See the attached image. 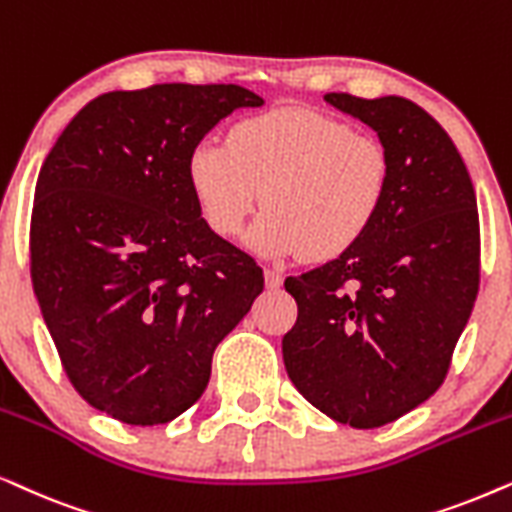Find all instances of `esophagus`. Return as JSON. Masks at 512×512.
I'll return each instance as SVG.
<instances>
[{"instance_id": "1", "label": "esophagus", "mask_w": 512, "mask_h": 512, "mask_svg": "<svg viewBox=\"0 0 512 512\" xmlns=\"http://www.w3.org/2000/svg\"><path fill=\"white\" fill-rule=\"evenodd\" d=\"M264 281H267V288H281V285H283V271L281 269H267V271H264Z\"/></svg>"}]
</instances>
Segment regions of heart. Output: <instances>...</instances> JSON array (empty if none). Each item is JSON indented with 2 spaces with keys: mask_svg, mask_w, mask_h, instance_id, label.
Here are the masks:
<instances>
[{
  "mask_svg": "<svg viewBox=\"0 0 512 512\" xmlns=\"http://www.w3.org/2000/svg\"><path fill=\"white\" fill-rule=\"evenodd\" d=\"M189 187L210 229L243 231L264 196L248 243L271 257L332 260L367 234L384 208L391 156L384 142L309 107H278L203 140L187 159Z\"/></svg>",
  "mask_w": 512,
  "mask_h": 512,
  "instance_id": "b5f03b06",
  "label": "heart"
}]
</instances>
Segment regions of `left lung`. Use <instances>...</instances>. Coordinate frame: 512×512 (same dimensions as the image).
Returning <instances> with one entry per match:
<instances>
[{
  "instance_id": "obj_1",
  "label": "left lung",
  "mask_w": 512,
  "mask_h": 512,
  "mask_svg": "<svg viewBox=\"0 0 512 512\" xmlns=\"http://www.w3.org/2000/svg\"><path fill=\"white\" fill-rule=\"evenodd\" d=\"M325 100L377 131L391 156L384 208L337 260L285 278L297 323L288 377L339 424L379 428L442 386L480 288V220L454 142L417 102Z\"/></svg>"
}]
</instances>
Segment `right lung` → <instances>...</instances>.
Returning a JSON list of instances; mask_svg holds the SVG:
<instances>
[{
	"instance_id": "1",
	"label": "right lung",
	"mask_w": 512,
	"mask_h": 512,
	"mask_svg": "<svg viewBox=\"0 0 512 512\" xmlns=\"http://www.w3.org/2000/svg\"><path fill=\"white\" fill-rule=\"evenodd\" d=\"M264 100L236 84H156L88 102L39 170L30 274L77 393L131 426L168 424L210 379L217 344L264 276L201 217L187 159L217 121Z\"/></svg>"
}]
</instances>
